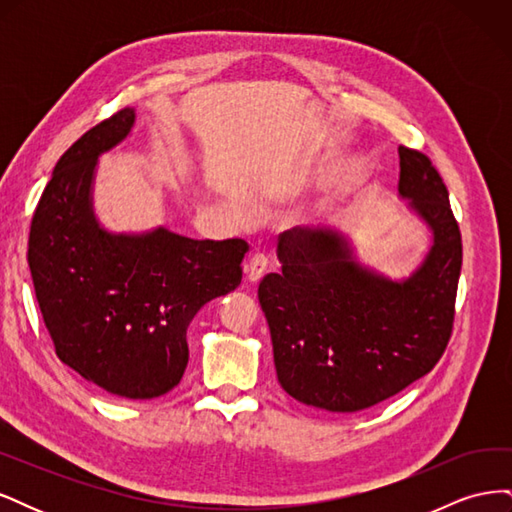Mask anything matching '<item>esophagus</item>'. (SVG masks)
Wrapping results in <instances>:
<instances>
[{"label":"esophagus","instance_id":"obj_1","mask_svg":"<svg viewBox=\"0 0 512 512\" xmlns=\"http://www.w3.org/2000/svg\"><path fill=\"white\" fill-rule=\"evenodd\" d=\"M267 269H269V256L262 254V252H256L250 260H247V265H245L247 280L258 282L260 277L267 273Z\"/></svg>","mask_w":512,"mask_h":512}]
</instances>
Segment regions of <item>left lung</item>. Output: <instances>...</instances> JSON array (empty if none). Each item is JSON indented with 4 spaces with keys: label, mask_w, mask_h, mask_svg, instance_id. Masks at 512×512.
<instances>
[{
    "label": "left lung",
    "mask_w": 512,
    "mask_h": 512,
    "mask_svg": "<svg viewBox=\"0 0 512 512\" xmlns=\"http://www.w3.org/2000/svg\"><path fill=\"white\" fill-rule=\"evenodd\" d=\"M397 190L433 230V247L410 280L361 269L329 230L280 235L282 271L262 277L282 389L301 404L359 412L404 391L436 367L453 335L461 232L438 168L399 147Z\"/></svg>",
    "instance_id": "obj_1"
}]
</instances>
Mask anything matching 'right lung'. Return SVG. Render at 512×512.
Masks as SVG:
<instances>
[{
    "mask_svg": "<svg viewBox=\"0 0 512 512\" xmlns=\"http://www.w3.org/2000/svg\"><path fill=\"white\" fill-rule=\"evenodd\" d=\"M132 123L134 108H121L59 158L34 211L27 262L59 359L106 393L151 399L179 384L192 318L241 284L250 245L98 228L89 207L96 160Z\"/></svg>",
    "mask_w": 512,
    "mask_h": 512,
    "instance_id": "obj_1",
    "label": "right lung"
}]
</instances>
